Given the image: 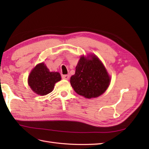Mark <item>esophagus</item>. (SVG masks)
Listing matches in <instances>:
<instances>
[{
  "label": "esophagus",
  "mask_w": 149,
  "mask_h": 149,
  "mask_svg": "<svg viewBox=\"0 0 149 149\" xmlns=\"http://www.w3.org/2000/svg\"><path fill=\"white\" fill-rule=\"evenodd\" d=\"M62 79H63L68 80L69 79V75H62Z\"/></svg>",
  "instance_id": "esophagus-1"
}]
</instances>
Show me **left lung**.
Instances as JSON below:
<instances>
[{
    "instance_id": "obj_1",
    "label": "left lung",
    "mask_w": 149,
    "mask_h": 149,
    "mask_svg": "<svg viewBox=\"0 0 149 149\" xmlns=\"http://www.w3.org/2000/svg\"><path fill=\"white\" fill-rule=\"evenodd\" d=\"M91 59L82 56L70 77V84L77 94L88 99L101 95L108 88L109 77L104 66L95 56Z\"/></svg>"
}]
</instances>
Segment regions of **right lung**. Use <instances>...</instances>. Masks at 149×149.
Wrapping results in <instances>:
<instances>
[{"mask_svg":"<svg viewBox=\"0 0 149 149\" xmlns=\"http://www.w3.org/2000/svg\"><path fill=\"white\" fill-rule=\"evenodd\" d=\"M59 72H50L43 63L35 66L28 78V83L31 89L40 95H45L51 92L54 84L61 80Z\"/></svg>","mask_w":149,"mask_h":149,"instance_id":"add662e5","label":"right lung"}]
</instances>
